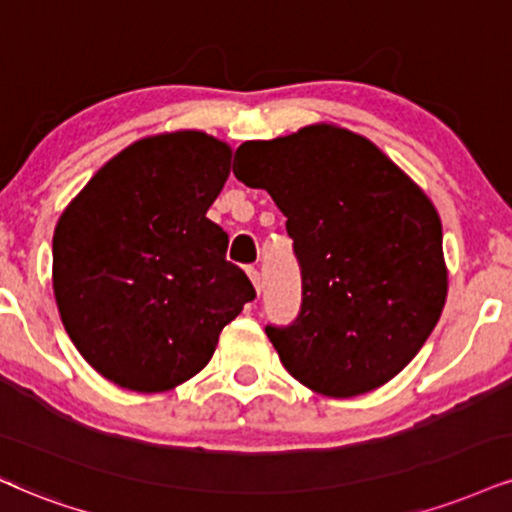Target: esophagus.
I'll list each match as a JSON object with an SVG mask.
<instances>
[{
	"label": "esophagus",
	"mask_w": 512,
	"mask_h": 512,
	"mask_svg": "<svg viewBox=\"0 0 512 512\" xmlns=\"http://www.w3.org/2000/svg\"><path fill=\"white\" fill-rule=\"evenodd\" d=\"M248 276H250L252 286H255V291L260 293V288H262V283H260V272H257L255 267H248Z\"/></svg>",
	"instance_id": "obj_1"
}]
</instances>
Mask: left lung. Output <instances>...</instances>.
<instances>
[{"instance_id":"8db88e82","label":"left lung","mask_w":512,"mask_h":512,"mask_svg":"<svg viewBox=\"0 0 512 512\" xmlns=\"http://www.w3.org/2000/svg\"><path fill=\"white\" fill-rule=\"evenodd\" d=\"M233 174L272 195L293 238L303 303L264 329L288 374L331 398L396 377L446 303L432 200L377 145L326 123L243 143Z\"/></svg>"}]
</instances>
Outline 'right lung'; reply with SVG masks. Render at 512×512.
<instances>
[{"instance_id":"add662e5","label":"right lung","mask_w":512,"mask_h":512,"mask_svg":"<svg viewBox=\"0 0 512 512\" xmlns=\"http://www.w3.org/2000/svg\"><path fill=\"white\" fill-rule=\"evenodd\" d=\"M231 147L200 131L133 143L90 178L59 217L52 283L61 322L104 379L169 391L212 360L219 334L255 288L226 260L207 219Z\"/></svg>"}]
</instances>
